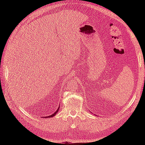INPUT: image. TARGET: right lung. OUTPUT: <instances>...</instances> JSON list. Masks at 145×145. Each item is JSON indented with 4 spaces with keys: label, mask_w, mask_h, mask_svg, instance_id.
I'll return each instance as SVG.
<instances>
[{
    "label": "right lung",
    "mask_w": 145,
    "mask_h": 145,
    "mask_svg": "<svg viewBox=\"0 0 145 145\" xmlns=\"http://www.w3.org/2000/svg\"><path fill=\"white\" fill-rule=\"evenodd\" d=\"M59 108L57 109V110L54 114H52V115H51V116H48V117H46V118H48V117H53V116H54L56 114H57V112H58V111H59Z\"/></svg>",
    "instance_id": "obj_1"
}]
</instances>
